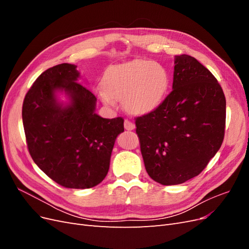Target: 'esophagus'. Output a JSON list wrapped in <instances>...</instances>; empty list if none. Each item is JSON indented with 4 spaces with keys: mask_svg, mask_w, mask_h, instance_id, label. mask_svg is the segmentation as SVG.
Segmentation results:
<instances>
[{
    "mask_svg": "<svg viewBox=\"0 0 249 249\" xmlns=\"http://www.w3.org/2000/svg\"><path fill=\"white\" fill-rule=\"evenodd\" d=\"M124 129L127 131H132L135 129V124L132 122H130V120L125 119L124 120Z\"/></svg>",
    "mask_w": 249,
    "mask_h": 249,
    "instance_id": "34e87169",
    "label": "esophagus"
}]
</instances>
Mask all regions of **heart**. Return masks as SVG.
I'll return each instance as SVG.
<instances>
[{
	"label": "heart",
	"mask_w": 249,
	"mask_h": 249,
	"mask_svg": "<svg viewBox=\"0 0 249 249\" xmlns=\"http://www.w3.org/2000/svg\"><path fill=\"white\" fill-rule=\"evenodd\" d=\"M169 87L167 71L159 63L135 59L113 65L105 72L101 99L107 105L123 102L132 115H146L163 102Z\"/></svg>",
	"instance_id": "1"
}]
</instances>
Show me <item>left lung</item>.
<instances>
[{
  "mask_svg": "<svg viewBox=\"0 0 249 249\" xmlns=\"http://www.w3.org/2000/svg\"><path fill=\"white\" fill-rule=\"evenodd\" d=\"M172 91L155 111L135 118L148 176L178 185L198 176L220 148L227 102L207 67L189 55L176 56Z\"/></svg>",
  "mask_w": 249,
  "mask_h": 249,
  "instance_id": "1",
  "label": "left lung"
}]
</instances>
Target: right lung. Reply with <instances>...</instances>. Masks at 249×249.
Listing matches in <instances>:
<instances>
[{
    "mask_svg": "<svg viewBox=\"0 0 249 249\" xmlns=\"http://www.w3.org/2000/svg\"><path fill=\"white\" fill-rule=\"evenodd\" d=\"M79 72L69 63L43 71L22 103V124L33 161L54 182L71 189H87L107 176L110 158L124 118L94 113L95 96L77 82ZM61 89L71 105L63 108L53 91Z\"/></svg>",
    "mask_w": 249,
    "mask_h": 249,
    "instance_id": "right-lung-1",
    "label": "right lung"
}]
</instances>
